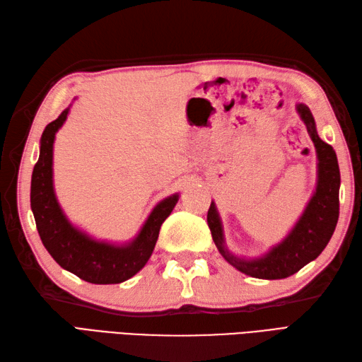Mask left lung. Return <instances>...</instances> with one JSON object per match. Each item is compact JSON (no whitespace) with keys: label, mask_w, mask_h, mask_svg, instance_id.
<instances>
[{"label":"left lung","mask_w":362,"mask_h":362,"mask_svg":"<svg viewBox=\"0 0 362 362\" xmlns=\"http://www.w3.org/2000/svg\"><path fill=\"white\" fill-rule=\"evenodd\" d=\"M299 117L310 135L318 156V184L301 218L283 241L259 258H238L224 243L223 224L215 202L207 211V224L223 258L245 275L259 279H283L316 259L329 244L339 216V165L333 147L318 136L315 119L305 104H296Z\"/></svg>","instance_id":"1"}]
</instances>
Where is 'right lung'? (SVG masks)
I'll use <instances>...</instances> for the list:
<instances>
[{
    "instance_id": "obj_1",
    "label": "right lung",
    "mask_w": 362,
    "mask_h": 362,
    "mask_svg": "<svg viewBox=\"0 0 362 362\" xmlns=\"http://www.w3.org/2000/svg\"><path fill=\"white\" fill-rule=\"evenodd\" d=\"M69 109L46 126L41 136L40 158L33 167L30 207L44 247L61 267L92 284H118L146 266L155 249L161 224L180 199L178 193L167 197L146 219L135 240L115 245L96 241L70 224L61 210L54 190V141L64 124Z\"/></svg>"
}]
</instances>
